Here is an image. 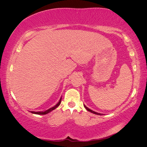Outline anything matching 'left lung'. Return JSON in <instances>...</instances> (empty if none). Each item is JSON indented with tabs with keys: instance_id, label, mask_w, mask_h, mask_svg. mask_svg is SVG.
Listing matches in <instances>:
<instances>
[{
	"instance_id": "left-lung-1",
	"label": "left lung",
	"mask_w": 147,
	"mask_h": 147,
	"mask_svg": "<svg viewBox=\"0 0 147 147\" xmlns=\"http://www.w3.org/2000/svg\"><path fill=\"white\" fill-rule=\"evenodd\" d=\"M84 106L85 107V108L87 109V110L88 111H90V112H91V113H94V114H96V115H102L101 113H96V112H95V111H93V110H91V109H89L88 108H87V107L85 106V105H84Z\"/></svg>"
}]
</instances>
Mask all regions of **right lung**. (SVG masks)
Wrapping results in <instances>:
<instances>
[{"label":"right lung","mask_w":147,"mask_h":147,"mask_svg":"<svg viewBox=\"0 0 147 147\" xmlns=\"http://www.w3.org/2000/svg\"><path fill=\"white\" fill-rule=\"evenodd\" d=\"M61 98H60V100H59V102H58V104H56V105H55L54 107H53V108H50V109H47V110L45 111H37V112H36V111H30V112H31L32 113L38 114V115H45V114L48 113H49V112H51V111L54 110V109H56V108H58V107L59 106V104H61Z\"/></svg>","instance_id":"add662e5"}]
</instances>
